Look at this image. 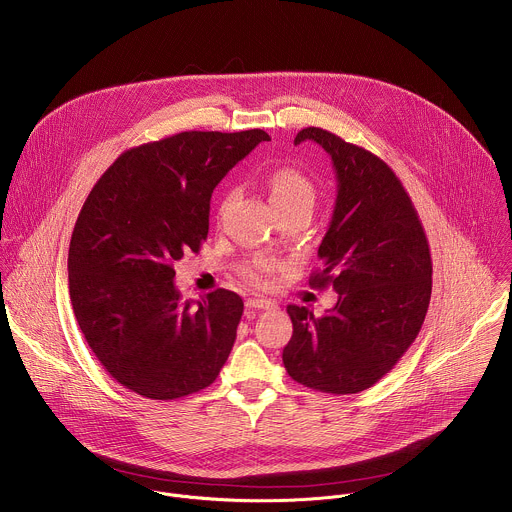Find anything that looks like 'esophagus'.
<instances>
[{
  "mask_svg": "<svg viewBox=\"0 0 512 512\" xmlns=\"http://www.w3.org/2000/svg\"><path fill=\"white\" fill-rule=\"evenodd\" d=\"M245 305L249 307V309H273L275 307V303L271 301V299H265V297H249L247 301H245Z\"/></svg>",
  "mask_w": 512,
  "mask_h": 512,
  "instance_id": "esophagus-1",
  "label": "esophagus"
}]
</instances>
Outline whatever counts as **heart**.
I'll return each mask as SVG.
<instances>
[{
  "label": "heart",
  "mask_w": 512,
  "mask_h": 512,
  "mask_svg": "<svg viewBox=\"0 0 512 512\" xmlns=\"http://www.w3.org/2000/svg\"><path fill=\"white\" fill-rule=\"evenodd\" d=\"M269 201L275 211L293 207V205H311L315 203V189L311 181L293 166H279L267 177ZM283 265L277 259L257 257L243 267V277L255 287H269Z\"/></svg>",
  "instance_id": "obj_1"
}]
</instances>
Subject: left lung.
Wrapping results in <instances>:
<instances>
[{"instance_id":"left-lung-1","label":"left lung","mask_w":512,"mask_h":512,"mask_svg":"<svg viewBox=\"0 0 512 512\" xmlns=\"http://www.w3.org/2000/svg\"><path fill=\"white\" fill-rule=\"evenodd\" d=\"M333 162L337 197L311 281L337 303L321 317L287 305L293 335L287 374L327 394L372 388L416 339L432 293V259L418 213L394 170L376 154L323 128H303Z\"/></svg>"}]
</instances>
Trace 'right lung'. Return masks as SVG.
Masks as SVG:
<instances>
[{"instance_id": "1", "label": "right lung", "mask_w": 512, "mask_h": 512, "mask_svg": "<svg viewBox=\"0 0 512 512\" xmlns=\"http://www.w3.org/2000/svg\"><path fill=\"white\" fill-rule=\"evenodd\" d=\"M263 140L259 128L181 132L126 150L90 191L68 251L70 301L90 350L130 392L177 400L225 366L243 299H183L175 263L199 253L215 187Z\"/></svg>"}]
</instances>
